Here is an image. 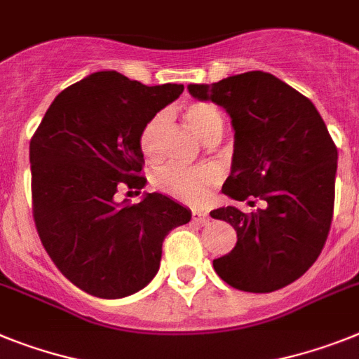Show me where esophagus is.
Returning a JSON list of instances; mask_svg holds the SVG:
<instances>
[{"label": "esophagus", "instance_id": "34e87169", "mask_svg": "<svg viewBox=\"0 0 359 359\" xmlns=\"http://www.w3.org/2000/svg\"><path fill=\"white\" fill-rule=\"evenodd\" d=\"M191 217H194V221L197 222V224H206V222L210 221V215H208L206 212H203V210H194V212H191Z\"/></svg>", "mask_w": 359, "mask_h": 359}]
</instances>
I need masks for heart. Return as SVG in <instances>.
Instances as JSON below:
<instances>
[{"label": "heart", "instance_id": "1", "mask_svg": "<svg viewBox=\"0 0 359 359\" xmlns=\"http://www.w3.org/2000/svg\"><path fill=\"white\" fill-rule=\"evenodd\" d=\"M186 122L203 142L222 135V118L215 105L208 102H195L186 107ZM168 122L165 113H156L147 120L140 131V149L147 158H156L161 153V137ZM219 180V170L213 165H182L165 164L153 173L151 182L162 194L184 201V203H201L208 195L210 188Z\"/></svg>", "mask_w": 359, "mask_h": 359}]
</instances>
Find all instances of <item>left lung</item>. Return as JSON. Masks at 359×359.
<instances>
[{
	"label": "left lung",
	"mask_w": 359,
	"mask_h": 359,
	"mask_svg": "<svg viewBox=\"0 0 359 359\" xmlns=\"http://www.w3.org/2000/svg\"><path fill=\"white\" fill-rule=\"evenodd\" d=\"M189 95L212 100L230 114L236 131L231 173L222 194L264 206L245 213L236 206L210 215L230 222L236 248L213 259V268L237 290L273 292L316 263L334 212L338 149L314 104L270 72L250 71Z\"/></svg>",
	"instance_id": "8db88e82"
}]
</instances>
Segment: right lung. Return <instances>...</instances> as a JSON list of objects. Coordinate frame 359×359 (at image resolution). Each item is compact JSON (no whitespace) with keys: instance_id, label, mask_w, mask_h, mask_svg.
I'll list each match as a JSON object with an SVG mask.
<instances>
[{"instance_id":"right-lung-1","label":"right lung","mask_w":359,"mask_h":359,"mask_svg":"<svg viewBox=\"0 0 359 359\" xmlns=\"http://www.w3.org/2000/svg\"><path fill=\"white\" fill-rule=\"evenodd\" d=\"M180 83L144 86L116 71L63 89L31 138L32 215L60 272L83 292L118 299L158 272L164 237L191 212L162 194L118 203L142 189L140 131L177 100Z\"/></svg>"}]
</instances>
